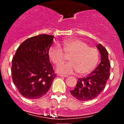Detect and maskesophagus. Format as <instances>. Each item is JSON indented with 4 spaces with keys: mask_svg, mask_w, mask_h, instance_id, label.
Wrapping results in <instances>:
<instances>
[{
    "mask_svg": "<svg viewBox=\"0 0 124 124\" xmlns=\"http://www.w3.org/2000/svg\"><path fill=\"white\" fill-rule=\"evenodd\" d=\"M59 76H61V77H65V78H66V77H68V76H67V75H62V74H59Z\"/></svg>",
    "mask_w": 124,
    "mask_h": 124,
    "instance_id": "34e87169",
    "label": "esophagus"
}]
</instances>
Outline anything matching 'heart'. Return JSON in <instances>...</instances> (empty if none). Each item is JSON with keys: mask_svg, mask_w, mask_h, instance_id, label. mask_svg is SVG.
<instances>
[{"mask_svg": "<svg viewBox=\"0 0 124 124\" xmlns=\"http://www.w3.org/2000/svg\"><path fill=\"white\" fill-rule=\"evenodd\" d=\"M61 46L52 45L48 52L51 60L57 66L67 60V56H70V62L58 67L59 72L69 74L77 72L79 75H86L93 70L99 63V51L89 47L87 44L80 39L63 41Z\"/></svg>", "mask_w": 124, "mask_h": 124, "instance_id": "heart-1", "label": "heart"}]
</instances>
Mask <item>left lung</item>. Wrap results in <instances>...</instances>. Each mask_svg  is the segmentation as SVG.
<instances>
[{"label":"left lung","mask_w":124,"mask_h":124,"mask_svg":"<svg viewBox=\"0 0 124 124\" xmlns=\"http://www.w3.org/2000/svg\"><path fill=\"white\" fill-rule=\"evenodd\" d=\"M101 54V62L87 76L79 78L76 87L70 90L74 97L80 101H88L96 98L104 89L110 75L108 53L101 44L97 45Z\"/></svg>","instance_id":"1"}]
</instances>
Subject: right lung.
Here are the masks:
<instances>
[{
	"label": "right lung",
	"mask_w": 124,
	"mask_h": 124,
	"mask_svg": "<svg viewBox=\"0 0 124 124\" xmlns=\"http://www.w3.org/2000/svg\"><path fill=\"white\" fill-rule=\"evenodd\" d=\"M54 38L41 34L28 38L20 45L13 58V82L27 99H38L46 94L56 76L48 54Z\"/></svg>",
	"instance_id": "right-lung-1"
}]
</instances>
